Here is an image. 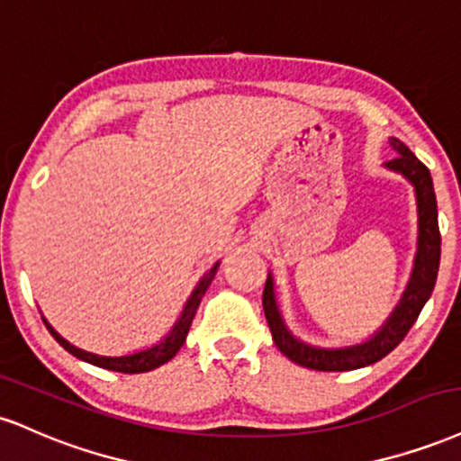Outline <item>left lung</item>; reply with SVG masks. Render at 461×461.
I'll list each match as a JSON object with an SVG mask.
<instances>
[{
	"label": "left lung",
	"mask_w": 461,
	"mask_h": 461,
	"mask_svg": "<svg viewBox=\"0 0 461 461\" xmlns=\"http://www.w3.org/2000/svg\"><path fill=\"white\" fill-rule=\"evenodd\" d=\"M391 146L397 155L394 159L386 161V167L408 178L414 185L416 207H419V250L414 257V269L410 276V283L405 286L402 300L394 306L386 323L377 330L369 340L348 348H315L304 340L295 339L285 326V319L278 311L276 302L274 278L267 276V283L263 289V311L267 326L272 330L276 348L295 365L306 366L315 371H354L360 366L373 365L382 360L397 348L414 326L420 311L431 297L436 286L438 267H440V229H438V204L434 181L425 164L416 159L412 150L402 140L391 138Z\"/></svg>",
	"instance_id": "left-lung-1"
}]
</instances>
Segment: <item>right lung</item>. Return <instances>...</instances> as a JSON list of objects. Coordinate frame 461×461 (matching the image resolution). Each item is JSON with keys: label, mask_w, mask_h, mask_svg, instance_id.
I'll list each match as a JSON object with an SVG mask.
<instances>
[{"label": "right lung", "mask_w": 461, "mask_h": 461, "mask_svg": "<svg viewBox=\"0 0 461 461\" xmlns=\"http://www.w3.org/2000/svg\"><path fill=\"white\" fill-rule=\"evenodd\" d=\"M218 267H220V263H215L213 267H211L209 272L204 274L203 278H200V283L196 285V289L192 291V295H189V300L185 302V308H183L181 317H178V321L175 323V326H172L170 332H167L166 337L159 340V343L153 345V348H146L142 351H135V354H129V356H99V354H92V351L75 348V345H70L67 339L59 337V334L56 332V330H53V326L47 321L45 317H42V321H45V326H47L49 332H51V337L56 339L58 343L68 351V354L77 356L79 360L90 362V365L101 366V369L118 371V373H146V371H153V369H157V366L166 365L167 360L175 358L176 351L183 348V343H185V339H187L189 326H192V319H194V315H196V311H198V306H200V300H203L204 291L209 289L211 280L215 278V272H218Z\"/></svg>", "instance_id": "add662e5"}]
</instances>
